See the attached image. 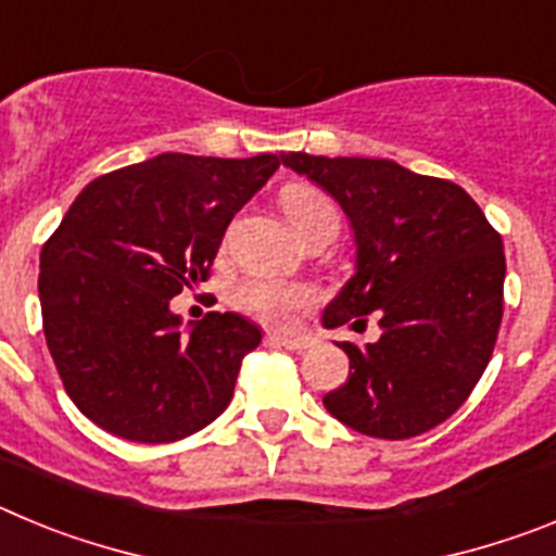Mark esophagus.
<instances>
[{"instance_id":"obj_1","label":"esophagus","mask_w":556,"mask_h":556,"mask_svg":"<svg viewBox=\"0 0 556 556\" xmlns=\"http://www.w3.org/2000/svg\"><path fill=\"white\" fill-rule=\"evenodd\" d=\"M267 342L269 345H281V348H287V351H294V353H303L314 345L312 337H283V333H269Z\"/></svg>"}]
</instances>
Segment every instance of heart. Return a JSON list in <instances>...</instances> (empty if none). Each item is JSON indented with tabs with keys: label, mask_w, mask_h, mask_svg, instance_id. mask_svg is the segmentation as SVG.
<instances>
[{
	"label": "heart",
	"mask_w": 556,
	"mask_h": 556,
	"mask_svg": "<svg viewBox=\"0 0 556 556\" xmlns=\"http://www.w3.org/2000/svg\"><path fill=\"white\" fill-rule=\"evenodd\" d=\"M283 214L289 217L292 228L301 236L317 228L323 223L337 225V208L331 200L317 189L308 186H289L281 194ZM236 306L248 312L250 317L262 323H289L298 312L314 303V289L301 281H287V278H269V275H253L244 278L233 294Z\"/></svg>",
	"instance_id": "obj_1"
}]
</instances>
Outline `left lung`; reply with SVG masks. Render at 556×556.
Segmentation results:
<instances>
[{"label": "left lung", "instance_id": "8db88e82", "mask_svg": "<svg viewBox=\"0 0 556 556\" xmlns=\"http://www.w3.org/2000/svg\"><path fill=\"white\" fill-rule=\"evenodd\" d=\"M281 161L331 194L351 219L356 275L323 326H381L378 342H342L351 376L323 397L339 424L406 440L459 409L493 356L504 317V242L462 186L387 159Z\"/></svg>", "mask_w": 556, "mask_h": 556}]
</instances>
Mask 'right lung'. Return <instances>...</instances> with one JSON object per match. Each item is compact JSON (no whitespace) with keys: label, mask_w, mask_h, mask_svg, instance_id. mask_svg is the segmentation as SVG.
<instances>
[{"label":"right lung","mask_w":556,"mask_h":556,"mask_svg":"<svg viewBox=\"0 0 556 556\" xmlns=\"http://www.w3.org/2000/svg\"><path fill=\"white\" fill-rule=\"evenodd\" d=\"M278 166L269 152H164L91 180L43 242L47 348L68 397L100 429L175 443L230 404L262 331L239 314L208 312L186 333L169 301L208 281L225 228Z\"/></svg>","instance_id":"add662e5"}]
</instances>
